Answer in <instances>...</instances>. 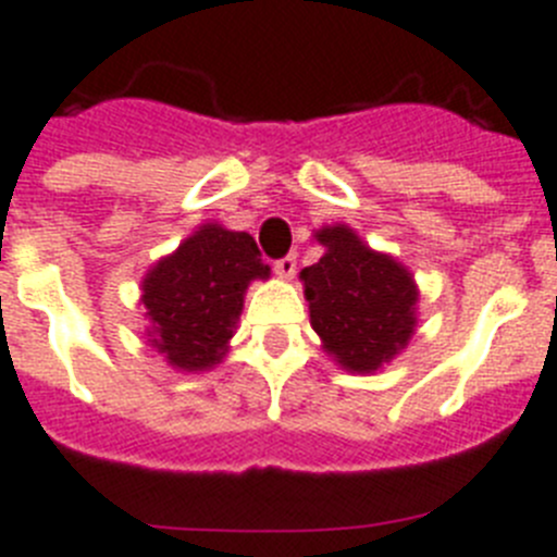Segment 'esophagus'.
I'll use <instances>...</instances> for the list:
<instances>
[{"label": "esophagus", "mask_w": 557, "mask_h": 557, "mask_svg": "<svg viewBox=\"0 0 557 557\" xmlns=\"http://www.w3.org/2000/svg\"><path fill=\"white\" fill-rule=\"evenodd\" d=\"M274 272H277V277L292 280L297 272V255H285V258L274 260Z\"/></svg>", "instance_id": "34e87169"}]
</instances>
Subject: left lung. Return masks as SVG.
Masks as SVG:
<instances>
[{"label":"left lung","instance_id":"obj_1","mask_svg":"<svg viewBox=\"0 0 557 557\" xmlns=\"http://www.w3.org/2000/svg\"><path fill=\"white\" fill-rule=\"evenodd\" d=\"M317 240L325 255L299 272L311 327L345 370H381L412 338L418 285L398 260L372 251L350 226H322Z\"/></svg>","mask_w":557,"mask_h":557}]
</instances>
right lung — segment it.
Here are the masks:
<instances>
[{"mask_svg": "<svg viewBox=\"0 0 557 557\" xmlns=\"http://www.w3.org/2000/svg\"><path fill=\"white\" fill-rule=\"evenodd\" d=\"M269 265L249 232L205 224L143 280L148 342L176 370H210L224 359L251 280Z\"/></svg>", "mask_w": 557, "mask_h": 557, "instance_id": "obj_1", "label": "right lung"}]
</instances>
